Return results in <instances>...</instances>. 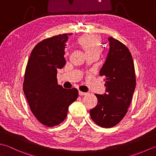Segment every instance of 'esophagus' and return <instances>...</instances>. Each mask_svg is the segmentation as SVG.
Segmentation results:
<instances>
[{
  "label": "esophagus",
  "mask_w": 156,
  "mask_h": 156,
  "mask_svg": "<svg viewBox=\"0 0 156 156\" xmlns=\"http://www.w3.org/2000/svg\"><path fill=\"white\" fill-rule=\"evenodd\" d=\"M79 96H85V95H87V93H85V92H82L81 91H79Z\"/></svg>",
  "instance_id": "obj_1"
}]
</instances>
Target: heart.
Masks as SVG:
<instances>
[{"instance_id": "heart-1", "label": "heart", "mask_w": 156, "mask_h": 156, "mask_svg": "<svg viewBox=\"0 0 156 156\" xmlns=\"http://www.w3.org/2000/svg\"><path fill=\"white\" fill-rule=\"evenodd\" d=\"M77 43L84 50L86 55L91 54L100 55L101 49V44L99 37L94 35L83 36L79 38Z\"/></svg>"}]
</instances>
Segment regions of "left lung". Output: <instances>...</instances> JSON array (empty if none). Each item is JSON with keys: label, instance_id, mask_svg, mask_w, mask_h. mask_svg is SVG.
<instances>
[{"label": "left lung", "instance_id": "1", "mask_svg": "<svg viewBox=\"0 0 156 156\" xmlns=\"http://www.w3.org/2000/svg\"><path fill=\"white\" fill-rule=\"evenodd\" d=\"M109 51L100 71L106 81V92L95 94L97 106L90 110L98 125L110 128L117 125L127 112L136 86L134 63L129 50L120 41L108 37Z\"/></svg>", "mask_w": 156, "mask_h": 156}]
</instances>
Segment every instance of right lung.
Wrapping results in <instances>:
<instances>
[{
    "label": "right lung",
    "mask_w": 156,
    "mask_h": 156,
    "mask_svg": "<svg viewBox=\"0 0 156 156\" xmlns=\"http://www.w3.org/2000/svg\"><path fill=\"white\" fill-rule=\"evenodd\" d=\"M71 34L47 38L31 52L23 81V92L30 109L44 125L52 127L64 121L69 107L78 98L76 88L58 85V69L66 64L65 50Z\"/></svg>",
    "instance_id": "obj_1"
}]
</instances>
